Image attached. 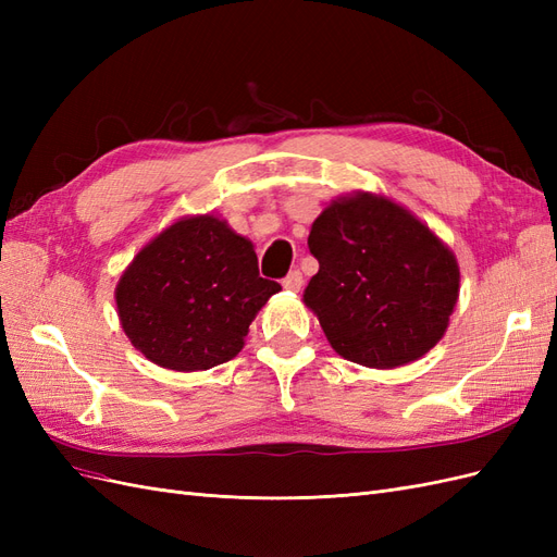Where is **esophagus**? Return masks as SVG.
I'll list each match as a JSON object with an SVG mask.
<instances>
[{
  "label": "esophagus",
  "mask_w": 557,
  "mask_h": 557,
  "mask_svg": "<svg viewBox=\"0 0 557 557\" xmlns=\"http://www.w3.org/2000/svg\"><path fill=\"white\" fill-rule=\"evenodd\" d=\"M281 283H283L285 290H299L301 283H305V276H301L299 269H293V272H290L288 276H285Z\"/></svg>",
  "instance_id": "34e87169"
}]
</instances>
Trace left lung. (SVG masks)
I'll return each instance as SVG.
<instances>
[{
  "label": "left lung",
  "instance_id": "left-lung-1",
  "mask_svg": "<svg viewBox=\"0 0 557 557\" xmlns=\"http://www.w3.org/2000/svg\"><path fill=\"white\" fill-rule=\"evenodd\" d=\"M305 305L342 358L393 369L442 339L460 293L453 252L395 201L360 193L315 218Z\"/></svg>",
  "mask_w": 557,
  "mask_h": 557
}]
</instances>
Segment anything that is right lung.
<instances>
[{"instance_id": "right-lung-1", "label": "right lung", "mask_w": 557, "mask_h": 557, "mask_svg": "<svg viewBox=\"0 0 557 557\" xmlns=\"http://www.w3.org/2000/svg\"><path fill=\"white\" fill-rule=\"evenodd\" d=\"M278 290L260 276L248 239L213 215H195L132 260L115 305L129 342L150 362L199 372L237 356L250 320Z\"/></svg>"}]
</instances>
